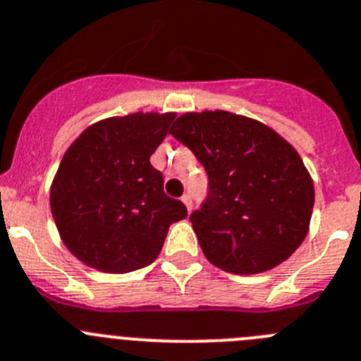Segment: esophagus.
I'll list each match as a JSON object with an SVG mask.
<instances>
[{
	"label": "esophagus",
	"instance_id": "34e87169",
	"mask_svg": "<svg viewBox=\"0 0 361 361\" xmlns=\"http://www.w3.org/2000/svg\"><path fill=\"white\" fill-rule=\"evenodd\" d=\"M180 200H183V204L186 206V209L191 211V207H193V202H191V195L190 193L183 195V198H180Z\"/></svg>",
	"mask_w": 361,
	"mask_h": 361
}]
</instances>
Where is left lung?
Here are the masks:
<instances>
[{
  "mask_svg": "<svg viewBox=\"0 0 361 361\" xmlns=\"http://www.w3.org/2000/svg\"><path fill=\"white\" fill-rule=\"evenodd\" d=\"M206 168L209 195L190 216L204 256L240 276L288 259L310 229L315 190L295 148L261 121L186 112L170 130Z\"/></svg>",
  "mask_w": 361,
  "mask_h": 361,
  "instance_id": "obj_1",
  "label": "left lung"
}]
</instances>
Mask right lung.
Returning <instances> with one entry per match:
<instances>
[{
	"instance_id": "right-lung-1",
	"label": "right lung",
	"mask_w": 361,
	"mask_h": 361,
	"mask_svg": "<svg viewBox=\"0 0 361 361\" xmlns=\"http://www.w3.org/2000/svg\"><path fill=\"white\" fill-rule=\"evenodd\" d=\"M175 112H134L97 121L66 150L49 190L64 245L91 269L127 274L154 263L186 206L163 191L150 155Z\"/></svg>"
}]
</instances>
